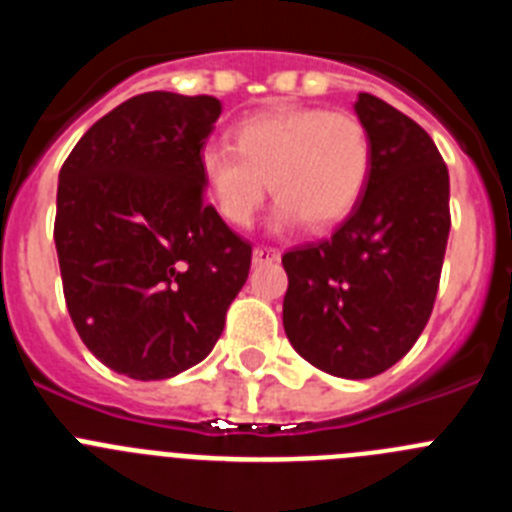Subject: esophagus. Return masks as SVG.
Instances as JSON below:
<instances>
[{
	"instance_id": "34e87169",
	"label": "esophagus",
	"mask_w": 512,
	"mask_h": 512,
	"mask_svg": "<svg viewBox=\"0 0 512 512\" xmlns=\"http://www.w3.org/2000/svg\"><path fill=\"white\" fill-rule=\"evenodd\" d=\"M282 253L277 248H266V246H256L253 248V266H261V264H274L279 261Z\"/></svg>"
}]
</instances>
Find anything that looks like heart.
<instances>
[{"label":"heart","mask_w":512,"mask_h":512,"mask_svg":"<svg viewBox=\"0 0 512 512\" xmlns=\"http://www.w3.org/2000/svg\"><path fill=\"white\" fill-rule=\"evenodd\" d=\"M200 182L215 212L248 228L271 192L274 230H325L341 223L364 194L372 171V140L351 112L277 107L243 117L233 148L205 146Z\"/></svg>","instance_id":"b5f03b06"}]
</instances>
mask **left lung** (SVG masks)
Returning <instances> with one entry per match:
<instances>
[{
  "mask_svg": "<svg viewBox=\"0 0 512 512\" xmlns=\"http://www.w3.org/2000/svg\"><path fill=\"white\" fill-rule=\"evenodd\" d=\"M354 112L372 140L369 182L328 241L282 256V320L312 366L369 379L408 354L431 318L451 230L449 169L392 104L361 92Z\"/></svg>",
  "mask_w": 512,
  "mask_h": 512,
  "instance_id": "obj_1",
  "label": "left lung"
}]
</instances>
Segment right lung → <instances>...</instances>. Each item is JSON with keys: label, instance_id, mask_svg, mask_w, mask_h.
<instances>
[{"label": "right lung", "instance_id": "add662e5", "mask_svg": "<svg viewBox=\"0 0 512 512\" xmlns=\"http://www.w3.org/2000/svg\"><path fill=\"white\" fill-rule=\"evenodd\" d=\"M223 104L146 92L97 120L58 174L53 241L84 346L133 379L200 364L251 269L205 205L200 153Z\"/></svg>", "mask_w": 512, "mask_h": 512}]
</instances>
